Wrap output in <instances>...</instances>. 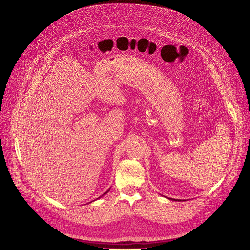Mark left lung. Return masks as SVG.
Masks as SVG:
<instances>
[{"mask_svg": "<svg viewBox=\"0 0 250 250\" xmlns=\"http://www.w3.org/2000/svg\"><path fill=\"white\" fill-rule=\"evenodd\" d=\"M171 200H173V199H171ZM174 200H175V199H174Z\"/></svg>", "mask_w": 250, "mask_h": 250, "instance_id": "1", "label": "left lung"}]
</instances>
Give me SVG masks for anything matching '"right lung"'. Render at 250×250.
I'll return each instance as SVG.
<instances>
[{
  "label": "right lung",
  "mask_w": 250,
  "mask_h": 250,
  "mask_svg": "<svg viewBox=\"0 0 250 250\" xmlns=\"http://www.w3.org/2000/svg\"><path fill=\"white\" fill-rule=\"evenodd\" d=\"M107 192H108V191H107ZM107 192H105V193H107ZM105 193H104V194H105Z\"/></svg>",
  "instance_id": "add662e5"
}]
</instances>
